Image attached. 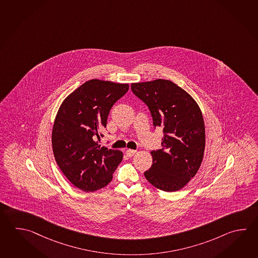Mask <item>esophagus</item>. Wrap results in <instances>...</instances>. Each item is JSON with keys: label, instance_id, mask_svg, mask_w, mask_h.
Instances as JSON below:
<instances>
[{"label": "esophagus", "instance_id": "esophagus-1", "mask_svg": "<svg viewBox=\"0 0 258 258\" xmlns=\"http://www.w3.org/2000/svg\"><path fill=\"white\" fill-rule=\"evenodd\" d=\"M135 153H136V151L135 150H132V149H128V150L126 151V156H128V157H132Z\"/></svg>", "mask_w": 258, "mask_h": 258}]
</instances>
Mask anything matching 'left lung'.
<instances>
[{
    "mask_svg": "<svg viewBox=\"0 0 258 258\" xmlns=\"http://www.w3.org/2000/svg\"><path fill=\"white\" fill-rule=\"evenodd\" d=\"M132 91L148 105L154 128H163V148L151 152L153 164L145 177L163 191L183 188L199 171L204 155L205 125L200 106L169 80L132 84Z\"/></svg>",
    "mask_w": 258,
    "mask_h": 258,
    "instance_id": "left-lung-1",
    "label": "left lung"
}]
</instances>
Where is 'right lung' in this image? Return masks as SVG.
Wrapping results in <instances>:
<instances>
[{
    "label": "right lung",
    "mask_w": 258,
    "mask_h": 258,
    "mask_svg": "<svg viewBox=\"0 0 258 258\" xmlns=\"http://www.w3.org/2000/svg\"><path fill=\"white\" fill-rule=\"evenodd\" d=\"M127 84L93 79L62 102L54 121L52 149L58 167L79 189L105 187L121 163L123 153L98 145L113 105L126 94Z\"/></svg>",
    "instance_id": "add662e5"
}]
</instances>
